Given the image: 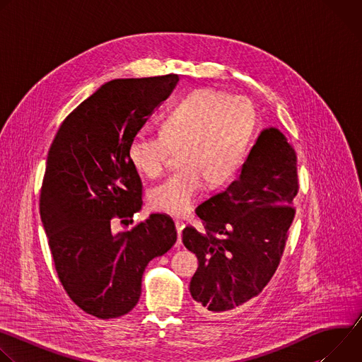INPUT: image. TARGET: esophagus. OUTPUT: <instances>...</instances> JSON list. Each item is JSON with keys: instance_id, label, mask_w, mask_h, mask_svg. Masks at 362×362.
I'll return each instance as SVG.
<instances>
[{"instance_id": "1", "label": "esophagus", "mask_w": 362, "mask_h": 362, "mask_svg": "<svg viewBox=\"0 0 362 362\" xmlns=\"http://www.w3.org/2000/svg\"><path fill=\"white\" fill-rule=\"evenodd\" d=\"M175 226H176V230H177V243L180 245V243H182V230H183L185 225H183L182 222L176 221V222H175Z\"/></svg>"}]
</instances>
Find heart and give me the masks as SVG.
Listing matches in <instances>:
<instances>
[{
    "instance_id": "heart-1",
    "label": "heart",
    "mask_w": 362,
    "mask_h": 362,
    "mask_svg": "<svg viewBox=\"0 0 362 362\" xmlns=\"http://www.w3.org/2000/svg\"><path fill=\"white\" fill-rule=\"evenodd\" d=\"M255 109L243 95L203 87L182 95L160 123V133H137L127 146L132 166L148 179L160 177L179 153L177 173L148 192L153 209L187 215L206 182L228 183L240 168L255 127Z\"/></svg>"
}]
</instances>
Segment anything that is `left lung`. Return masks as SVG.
Wrapping results in <instances>:
<instances>
[{
  "label": "left lung",
  "mask_w": 362,
  "mask_h": 362,
  "mask_svg": "<svg viewBox=\"0 0 362 362\" xmlns=\"http://www.w3.org/2000/svg\"><path fill=\"white\" fill-rule=\"evenodd\" d=\"M296 193L293 147L276 127L264 129L238 179L197 206L206 232L183 229V245L199 261L189 291L202 314H226L268 285L295 216Z\"/></svg>",
  "instance_id": "left-lung-1"
}]
</instances>
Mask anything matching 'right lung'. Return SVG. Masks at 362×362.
<instances>
[{"label":"right lung","instance_id":"add662e5","mask_svg":"<svg viewBox=\"0 0 362 362\" xmlns=\"http://www.w3.org/2000/svg\"><path fill=\"white\" fill-rule=\"evenodd\" d=\"M177 81L168 74L105 83L67 116L48 151L40 215L49 250L71 300L100 320L132 311L147 264L177 239L165 214L132 230L113 233L110 225L141 209L127 146Z\"/></svg>","mask_w":362,"mask_h":362}]
</instances>
